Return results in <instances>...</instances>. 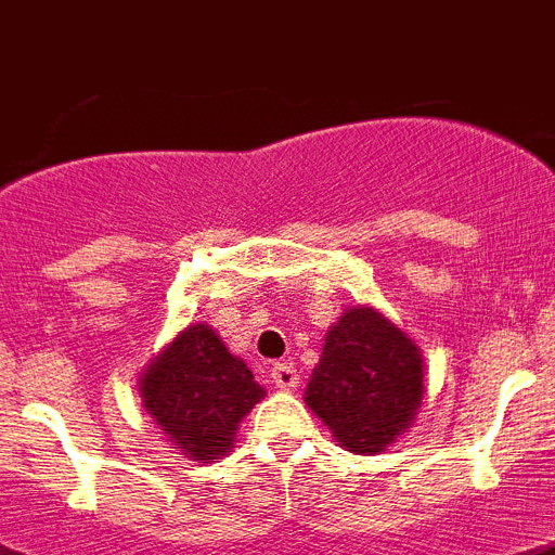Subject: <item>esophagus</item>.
Returning <instances> with one entry per match:
<instances>
[{"instance_id":"34e87169","label":"esophagus","mask_w":555,"mask_h":555,"mask_svg":"<svg viewBox=\"0 0 555 555\" xmlns=\"http://www.w3.org/2000/svg\"><path fill=\"white\" fill-rule=\"evenodd\" d=\"M271 380L273 386L282 388V391H289V388L298 386V372H295V366L289 364V361H276V364L271 366Z\"/></svg>"}]
</instances>
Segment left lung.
Here are the masks:
<instances>
[{
	"label": "left lung",
	"mask_w": 555,
	"mask_h": 555,
	"mask_svg": "<svg viewBox=\"0 0 555 555\" xmlns=\"http://www.w3.org/2000/svg\"><path fill=\"white\" fill-rule=\"evenodd\" d=\"M418 348L375 309H348L325 336L307 386V405L339 447L375 454L408 429L422 405Z\"/></svg>",
	"instance_id": "1"
}]
</instances>
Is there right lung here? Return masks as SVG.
Wrapping results in <instances>:
<instances>
[{
    "mask_svg": "<svg viewBox=\"0 0 555 555\" xmlns=\"http://www.w3.org/2000/svg\"><path fill=\"white\" fill-rule=\"evenodd\" d=\"M262 397L248 366L202 323L178 334L142 375L144 408L191 460L230 452L237 424Z\"/></svg>",
    "mask_w": 555,
    "mask_h": 555,
    "instance_id": "add662e5",
    "label": "right lung"
}]
</instances>
